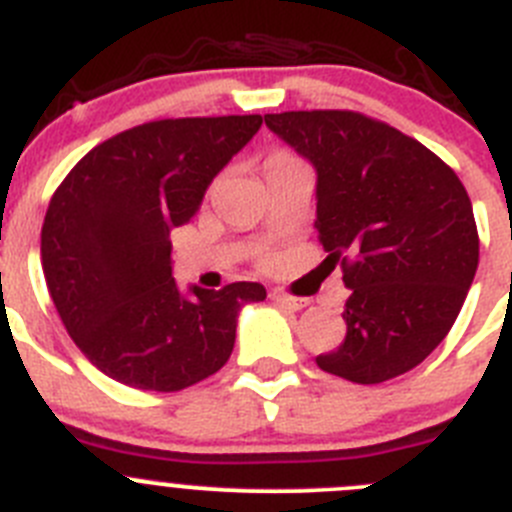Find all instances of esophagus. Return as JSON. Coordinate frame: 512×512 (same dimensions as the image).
Instances as JSON below:
<instances>
[{
	"label": "esophagus",
	"mask_w": 512,
	"mask_h": 512,
	"mask_svg": "<svg viewBox=\"0 0 512 512\" xmlns=\"http://www.w3.org/2000/svg\"><path fill=\"white\" fill-rule=\"evenodd\" d=\"M270 301L283 308H290V311H301V308L308 306L306 298H293L288 293H283V290H270Z\"/></svg>",
	"instance_id": "34e87169"
}]
</instances>
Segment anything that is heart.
I'll use <instances>...</instances> for the list:
<instances>
[{
  "instance_id": "1",
  "label": "heart",
  "mask_w": 512,
  "mask_h": 512,
  "mask_svg": "<svg viewBox=\"0 0 512 512\" xmlns=\"http://www.w3.org/2000/svg\"><path fill=\"white\" fill-rule=\"evenodd\" d=\"M278 158H288V155H273V158H270V160H278Z\"/></svg>"
}]
</instances>
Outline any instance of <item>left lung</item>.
I'll return each mask as SVG.
<instances>
[{
    "label": "left lung",
    "mask_w": 512,
    "mask_h": 512,
    "mask_svg": "<svg viewBox=\"0 0 512 512\" xmlns=\"http://www.w3.org/2000/svg\"><path fill=\"white\" fill-rule=\"evenodd\" d=\"M316 170V232L342 260L344 342L324 372L377 385L421 365L457 321L480 239L457 173L428 147L357 112L265 114Z\"/></svg>",
    "instance_id": "8db88e82"
}]
</instances>
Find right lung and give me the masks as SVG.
Listing matches in <instances>:
<instances>
[{"label":"right lung","instance_id":"1","mask_svg":"<svg viewBox=\"0 0 512 512\" xmlns=\"http://www.w3.org/2000/svg\"><path fill=\"white\" fill-rule=\"evenodd\" d=\"M262 117L140 124L101 142L58 186L43 224V273L76 347L112 380L176 393L227 365L237 319L260 283L222 290L173 278L170 229L257 135Z\"/></svg>","mask_w":512,"mask_h":512}]
</instances>
